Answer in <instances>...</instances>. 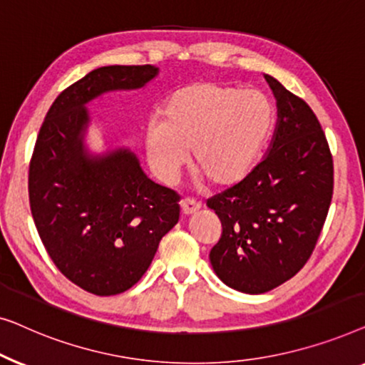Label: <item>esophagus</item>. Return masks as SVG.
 <instances>
[{"mask_svg":"<svg viewBox=\"0 0 365 365\" xmlns=\"http://www.w3.org/2000/svg\"><path fill=\"white\" fill-rule=\"evenodd\" d=\"M180 207H182L183 215H193V213H197L200 208H202V205H200L197 200H193V198H185L180 202Z\"/></svg>","mask_w":365,"mask_h":365,"instance_id":"obj_1","label":"esophagus"}]
</instances>
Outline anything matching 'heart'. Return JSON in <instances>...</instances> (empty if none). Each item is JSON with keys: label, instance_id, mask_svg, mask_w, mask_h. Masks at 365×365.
<instances>
[{"label": "heart", "instance_id": "1", "mask_svg": "<svg viewBox=\"0 0 365 365\" xmlns=\"http://www.w3.org/2000/svg\"><path fill=\"white\" fill-rule=\"evenodd\" d=\"M274 117L273 102L261 91L193 82L168 97L162 120L148 124V165L158 180L173 183L192 150L193 172L215 187H232L253 170Z\"/></svg>", "mask_w": 365, "mask_h": 365}]
</instances>
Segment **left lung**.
<instances>
[{
  "instance_id": "left-lung-1",
  "label": "left lung",
  "mask_w": 365,
  "mask_h": 365,
  "mask_svg": "<svg viewBox=\"0 0 365 365\" xmlns=\"http://www.w3.org/2000/svg\"><path fill=\"white\" fill-rule=\"evenodd\" d=\"M278 106L273 140L248 177L208 198L222 222L210 263L225 284L261 294L291 279L314 251L334 188L326 135L309 106L264 74Z\"/></svg>"
}]
</instances>
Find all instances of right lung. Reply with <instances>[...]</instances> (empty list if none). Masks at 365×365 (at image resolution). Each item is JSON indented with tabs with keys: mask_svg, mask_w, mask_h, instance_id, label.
Listing matches in <instances>:
<instances>
[{
	"mask_svg": "<svg viewBox=\"0 0 365 365\" xmlns=\"http://www.w3.org/2000/svg\"><path fill=\"white\" fill-rule=\"evenodd\" d=\"M145 66H104L61 92L41 125L29 163V205L46 251L69 281L97 296L142 278L180 217V197L152 182L125 147H86V106L102 94L142 89Z\"/></svg>",
	"mask_w": 365,
	"mask_h": 365,
	"instance_id": "add662e5",
	"label": "right lung"
}]
</instances>
